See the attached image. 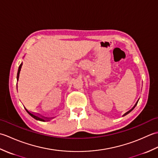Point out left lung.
<instances>
[{
  "label": "left lung",
  "mask_w": 158,
  "mask_h": 158,
  "mask_svg": "<svg viewBox=\"0 0 158 158\" xmlns=\"http://www.w3.org/2000/svg\"><path fill=\"white\" fill-rule=\"evenodd\" d=\"M138 102H139V100H138V101H137V102H136V104H135V106H133V107H132V109H130V110H128V111H127V112H126V113H125V114H124V115H123V116H125V115H127V114H128V113H130V112H131V111H132V110H133V109H135V106H136V105H137V103H138Z\"/></svg>",
  "instance_id": "obj_1"
}]
</instances>
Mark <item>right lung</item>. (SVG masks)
Instances as JSON below:
<instances>
[{
  "label": "right lung",
  "mask_w": 158,
  "mask_h": 158,
  "mask_svg": "<svg viewBox=\"0 0 158 158\" xmlns=\"http://www.w3.org/2000/svg\"><path fill=\"white\" fill-rule=\"evenodd\" d=\"M22 63H21V64L19 65V69H18V74H17V81H18V79H19V73H20V70H21V68H22ZM17 84H18V83H17ZM18 87V86H17ZM26 111L28 112V113L30 115L32 116L33 118H35V119L36 120H39V121H41V122H48V121H49L48 119H46V117H40L39 115H35V114L32 113L31 112L28 111V110L26 109Z\"/></svg>",
  "instance_id": "obj_1"
}]
</instances>
